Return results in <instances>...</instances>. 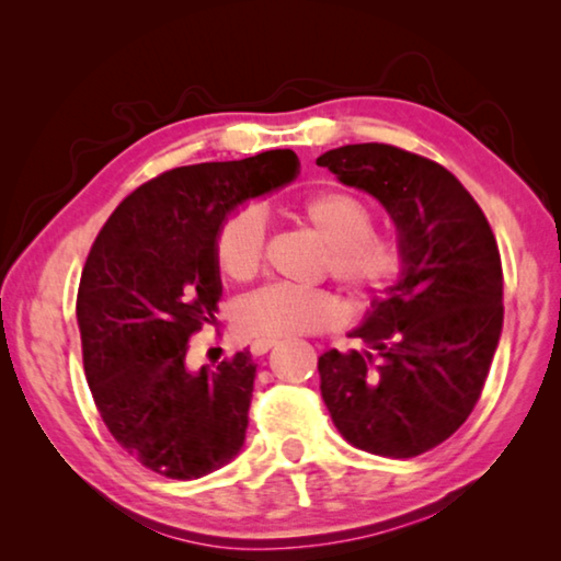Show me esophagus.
Returning <instances> with one entry per match:
<instances>
[{"label":"esophagus","instance_id":"obj_1","mask_svg":"<svg viewBox=\"0 0 561 561\" xmlns=\"http://www.w3.org/2000/svg\"><path fill=\"white\" fill-rule=\"evenodd\" d=\"M274 344H277V339H254L252 346H250L252 356H264Z\"/></svg>","mask_w":561,"mask_h":561}]
</instances>
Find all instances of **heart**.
<instances>
[{
	"mask_svg": "<svg viewBox=\"0 0 561 561\" xmlns=\"http://www.w3.org/2000/svg\"><path fill=\"white\" fill-rule=\"evenodd\" d=\"M294 217L327 244L324 270L351 297L386 289L401 272L403 250L393 234L374 230V213L344 187L317 190L294 207ZM264 257V220L254 205L225 217L215 237V262L225 277L252 279ZM339 309L327 291L267 284L237 304L234 321L247 336H307L334 327Z\"/></svg>",
	"mask_w": 561,
	"mask_h": 561,
	"instance_id": "obj_1",
	"label": "heart"
}]
</instances>
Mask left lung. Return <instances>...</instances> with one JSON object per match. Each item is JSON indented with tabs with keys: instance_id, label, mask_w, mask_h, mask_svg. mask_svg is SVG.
<instances>
[{
	"instance_id": "1",
	"label": "left lung",
	"mask_w": 561,
	"mask_h": 561,
	"mask_svg": "<svg viewBox=\"0 0 561 561\" xmlns=\"http://www.w3.org/2000/svg\"><path fill=\"white\" fill-rule=\"evenodd\" d=\"M398 227L403 272L351 331L360 348L319 356L321 398L356 448L415 458L468 421L502 331V262L485 213L450 170L386 144L319 156Z\"/></svg>"
}]
</instances>
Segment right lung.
Returning <instances> with one entry per match:
<instances>
[{"label": "right lung", "instance_id": "right-lung-1", "mask_svg": "<svg viewBox=\"0 0 561 561\" xmlns=\"http://www.w3.org/2000/svg\"><path fill=\"white\" fill-rule=\"evenodd\" d=\"M294 150L160 173L123 201L83 264L76 317L93 403L148 470L195 480L240 453L250 413V351L187 368L190 336L222 294L215 237L237 205L287 185Z\"/></svg>", "mask_w": 561, "mask_h": 561}]
</instances>
